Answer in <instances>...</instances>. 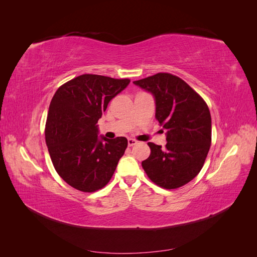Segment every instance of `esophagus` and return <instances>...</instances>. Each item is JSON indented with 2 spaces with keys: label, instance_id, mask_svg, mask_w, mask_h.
<instances>
[{
  "label": "esophagus",
  "instance_id": "34e87169",
  "mask_svg": "<svg viewBox=\"0 0 257 257\" xmlns=\"http://www.w3.org/2000/svg\"><path fill=\"white\" fill-rule=\"evenodd\" d=\"M127 144H128L130 147H133V146L137 145V141H135V139H133V138H128L127 139Z\"/></svg>",
  "mask_w": 257,
  "mask_h": 257
}]
</instances>
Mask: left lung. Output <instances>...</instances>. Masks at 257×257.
Wrapping results in <instances>:
<instances>
[{
  "label": "left lung",
  "mask_w": 257,
  "mask_h": 257,
  "mask_svg": "<svg viewBox=\"0 0 257 257\" xmlns=\"http://www.w3.org/2000/svg\"><path fill=\"white\" fill-rule=\"evenodd\" d=\"M134 83L151 93L155 118L166 131V146L149 143L142 165L155 184L173 190L189 183L203 168L211 145V115L205 100L181 78L159 73Z\"/></svg>",
  "instance_id": "left-lung-1"
}]
</instances>
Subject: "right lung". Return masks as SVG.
I'll list each match as a JSON object with an SVG mask.
<instances>
[{"label": "right lung", "instance_id": "right-lung-1", "mask_svg": "<svg viewBox=\"0 0 257 257\" xmlns=\"http://www.w3.org/2000/svg\"><path fill=\"white\" fill-rule=\"evenodd\" d=\"M130 81L84 74L54 93L46 122V144L57 173L76 190L90 193L104 188L126 149L125 137L98 136L96 123Z\"/></svg>", "mask_w": 257, "mask_h": 257}]
</instances>
